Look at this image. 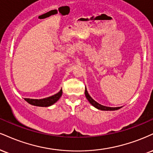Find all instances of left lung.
<instances>
[{"instance_id":"8db88e82","label":"left lung","mask_w":153,"mask_h":153,"mask_svg":"<svg viewBox=\"0 0 153 153\" xmlns=\"http://www.w3.org/2000/svg\"><path fill=\"white\" fill-rule=\"evenodd\" d=\"M85 94L86 98H87L88 100L89 101L90 103H91V105H93L94 106L95 108H97L98 110H118V109H120V108H110V107H106V106L102 105L97 103L96 101H95L91 96H90L89 94H88L87 90H85Z\"/></svg>"}]
</instances>
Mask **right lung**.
Returning <instances> with one entry per match:
<instances>
[{
  "mask_svg": "<svg viewBox=\"0 0 153 153\" xmlns=\"http://www.w3.org/2000/svg\"><path fill=\"white\" fill-rule=\"evenodd\" d=\"M62 93V90L61 89L60 92L56 93V95H52V96L46 97V98L43 99H30V98H25V100L27 101L29 104L35 106H39V107H48L52 105L55 102L59 100L60 97H61Z\"/></svg>",
  "mask_w": 153,
  "mask_h": 153,
  "instance_id": "obj_1",
  "label": "right lung"
}]
</instances>
